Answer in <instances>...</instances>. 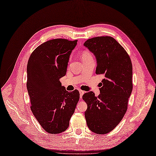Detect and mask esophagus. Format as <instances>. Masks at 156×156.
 <instances>
[{
    "instance_id": "1",
    "label": "esophagus",
    "mask_w": 156,
    "mask_h": 156,
    "mask_svg": "<svg viewBox=\"0 0 156 156\" xmlns=\"http://www.w3.org/2000/svg\"><path fill=\"white\" fill-rule=\"evenodd\" d=\"M79 94H80V98H82V96L84 94V92L83 90H79Z\"/></svg>"
}]
</instances>
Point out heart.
I'll use <instances>...</instances> for the list:
<instances>
[{"label": "heart", "instance_id": "1", "mask_svg": "<svg viewBox=\"0 0 156 156\" xmlns=\"http://www.w3.org/2000/svg\"><path fill=\"white\" fill-rule=\"evenodd\" d=\"M81 58H82L83 60H87L88 58H92V55L90 53V52L88 51V50H84L81 53Z\"/></svg>", "mask_w": 156, "mask_h": 156}]
</instances>
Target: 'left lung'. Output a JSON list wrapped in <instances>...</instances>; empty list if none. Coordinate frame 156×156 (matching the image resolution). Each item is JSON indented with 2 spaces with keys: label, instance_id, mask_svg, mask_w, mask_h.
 Returning <instances> with one entry per match:
<instances>
[{
  "label": "left lung",
  "instance_id": "1",
  "mask_svg": "<svg viewBox=\"0 0 156 156\" xmlns=\"http://www.w3.org/2000/svg\"><path fill=\"white\" fill-rule=\"evenodd\" d=\"M94 55L96 73L104 77L96 97L90 91L83 96L87 103L84 116L88 128L94 133H109L123 119L133 88L131 61L119 42L111 36H99L84 44Z\"/></svg>",
  "mask_w": 156,
  "mask_h": 156
}]
</instances>
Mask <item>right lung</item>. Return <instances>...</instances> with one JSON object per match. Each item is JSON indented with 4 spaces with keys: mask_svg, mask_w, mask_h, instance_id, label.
<instances>
[{
    "mask_svg": "<svg viewBox=\"0 0 156 156\" xmlns=\"http://www.w3.org/2000/svg\"><path fill=\"white\" fill-rule=\"evenodd\" d=\"M77 40L54 39L32 52L27 64V90L30 108L41 126L51 134L68 129L79 100L77 90L68 92L60 79L66 73L68 63Z\"/></svg>",
    "mask_w": 156,
    "mask_h": 156,
    "instance_id": "right-lung-1",
    "label": "right lung"
}]
</instances>
